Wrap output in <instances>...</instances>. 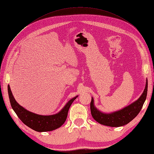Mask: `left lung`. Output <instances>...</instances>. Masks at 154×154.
Wrapping results in <instances>:
<instances>
[{
    "label": "left lung",
    "mask_w": 154,
    "mask_h": 154,
    "mask_svg": "<svg viewBox=\"0 0 154 154\" xmlns=\"http://www.w3.org/2000/svg\"><path fill=\"white\" fill-rule=\"evenodd\" d=\"M148 80L145 88L139 98L125 108L111 114L103 113L97 110L94 105V100L92 97L91 111L92 118L99 123L112 127H118L128 124L136 117L141 111L147 96Z\"/></svg>",
    "instance_id": "1"
}]
</instances>
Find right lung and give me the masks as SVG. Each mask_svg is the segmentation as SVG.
I'll return each instance as SVG.
<instances>
[{"instance_id": "right-lung-1", "label": "right lung", "mask_w": 154, "mask_h": 154, "mask_svg": "<svg viewBox=\"0 0 154 154\" xmlns=\"http://www.w3.org/2000/svg\"><path fill=\"white\" fill-rule=\"evenodd\" d=\"M8 90L11 107L18 117L27 127L40 132L52 131L61 127L67 119L70 106L78 97H74L68 101L63 109L58 114L51 116H42L31 112L23 108L14 98L10 85L8 86Z\"/></svg>"}]
</instances>
